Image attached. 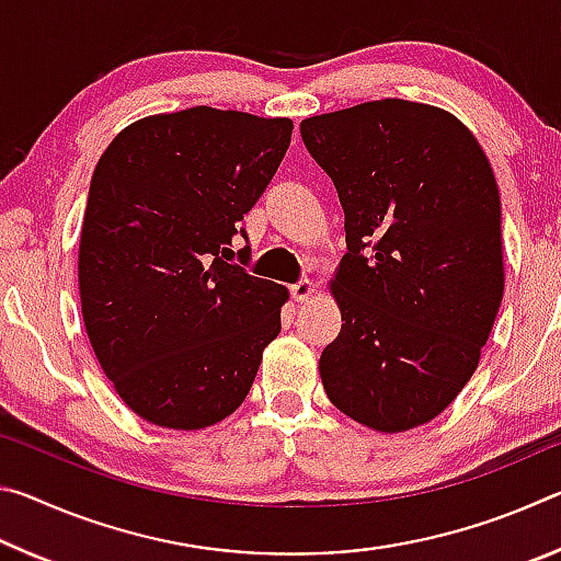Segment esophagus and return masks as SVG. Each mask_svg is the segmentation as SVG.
I'll list each match as a JSON object with an SVG mask.
<instances>
[{"label":"esophagus","instance_id":"34e87169","mask_svg":"<svg viewBox=\"0 0 561 561\" xmlns=\"http://www.w3.org/2000/svg\"><path fill=\"white\" fill-rule=\"evenodd\" d=\"M314 291H317V287H314V282H311V279H301L297 284H291L294 301H307V299L314 297Z\"/></svg>","mask_w":561,"mask_h":561}]
</instances>
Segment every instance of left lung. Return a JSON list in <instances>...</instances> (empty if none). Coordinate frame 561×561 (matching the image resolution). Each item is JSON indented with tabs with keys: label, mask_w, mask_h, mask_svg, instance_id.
I'll return each instance as SVG.
<instances>
[{
	"label": "left lung",
	"mask_w": 561,
	"mask_h": 561,
	"mask_svg": "<svg viewBox=\"0 0 561 561\" xmlns=\"http://www.w3.org/2000/svg\"><path fill=\"white\" fill-rule=\"evenodd\" d=\"M299 128L334 180L348 247L329 282L344 324L319 358L329 401L378 433L431 423L478 368L505 291L485 150L453 113L403 99Z\"/></svg>",
	"instance_id": "left-lung-1"
}]
</instances>
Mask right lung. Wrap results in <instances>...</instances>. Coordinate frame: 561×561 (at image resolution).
Segmentation results:
<instances>
[{"mask_svg":"<svg viewBox=\"0 0 561 561\" xmlns=\"http://www.w3.org/2000/svg\"><path fill=\"white\" fill-rule=\"evenodd\" d=\"M291 128L195 106L130 123L99 158L79 242L81 314L103 374L148 423L225 421L279 334L287 287L225 254Z\"/></svg>","mask_w":561,"mask_h":561,"instance_id":"obj_1","label":"right lung"}]
</instances>
